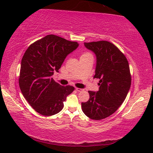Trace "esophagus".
I'll return each instance as SVG.
<instances>
[{"mask_svg": "<svg viewBox=\"0 0 153 153\" xmlns=\"http://www.w3.org/2000/svg\"><path fill=\"white\" fill-rule=\"evenodd\" d=\"M76 91H78V92H81V91H82L83 89H81V88H76Z\"/></svg>", "mask_w": 153, "mask_h": 153, "instance_id": "1", "label": "esophagus"}]
</instances>
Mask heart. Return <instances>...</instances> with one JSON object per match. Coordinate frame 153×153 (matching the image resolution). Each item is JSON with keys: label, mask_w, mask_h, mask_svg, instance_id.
<instances>
[{"label": "heart", "mask_w": 153, "mask_h": 153, "mask_svg": "<svg viewBox=\"0 0 153 153\" xmlns=\"http://www.w3.org/2000/svg\"><path fill=\"white\" fill-rule=\"evenodd\" d=\"M92 56V54L89 53V52H85V53H83L82 55V56Z\"/></svg>", "instance_id": "b5f03b06"}]
</instances>
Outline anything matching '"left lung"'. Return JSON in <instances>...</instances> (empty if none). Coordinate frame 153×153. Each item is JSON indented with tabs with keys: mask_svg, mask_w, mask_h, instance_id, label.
I'll return each mask as SVG.
<instances>
[{
	"mask_svg": "<svg viewBox=\"0 0 153 153\" xmlns=\"http://www.w3.org/2000/svg\"><path fill=\"white\" fill-rule=\"evenodd\" d=\"M84 45L96 54L94 78L100 79V87L97 93L89 91V99L82 103V108L89 118L100 120L112 115L124 101L131 86L130 70L125 55L110 42L93 41Z\"/></svg>",
	"mask_w": 153,
	"mask_h": 153,
	"instance_id": "obj_1",
	"label": "left lung"
}]
</instances>
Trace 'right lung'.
Instances as JSON below:
<instances>
[{"mask_svg": "<svg viewBox=\"0 0 153 153\" xmlns=\"http://www.w3.org/2000/svg\"><path fill=\"white\" fill-rule=\"evenodd\" d=\"M78 45L77 42L51 34L31 44L25 51L19 86L24 98L40 114L53 116L61 111L66 97L74 91L73 86L58 84L52 76Z\"/></svg>", "mask_w": 153, "mask_h": 153, "instance_id": "right-lung-1", "label": "right lung"}]
</instances>
